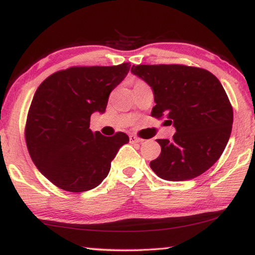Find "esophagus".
<instances>
[{"label": "esophagus", "instance_id": "1", "mask_svg": "<svg viewBox=\"0 0 255 255\" xmlns=\"http://www.w3.org/2000/svg\"><path fill=\"white\" fill-rule=\"evenodd\" d=\"M142 141H144L142 139L135 137V135H133V134L130 135V142H132V144H141Z\"/></svg>", "mask_w": 255, "mask_h": 255}]
</instances>
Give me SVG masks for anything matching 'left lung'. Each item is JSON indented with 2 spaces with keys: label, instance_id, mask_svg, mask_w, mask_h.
Returning <instances> with one entry per match:
<instances>
[{
  "label": "left lung",
  "instance_id": "1",
  "mask_svg": "<svg viewBox=\"0 0 255 255\" xmlns=\"http://www.w3.org/2000/svg\"><path fill=\"white\" fill-rule=\"evenodd\" d=\"M131 73L151 87L152 116H167L173 139H158L161 153L149 162L167 181L200 176L221 158L233 124V110L222 83L210 72L183 65H138Z\"/></svg>",
  "mask_w": 255,
  "mask_h": 255
}]
</instances>
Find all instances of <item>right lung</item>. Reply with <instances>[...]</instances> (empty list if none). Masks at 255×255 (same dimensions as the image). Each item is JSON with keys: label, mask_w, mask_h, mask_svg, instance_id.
<instances>
[{"label": "right lung", "mask_w": 255, "mask_h": 255, "mask_svg": "<svg viewBox=\"0 0 255 255\" xmlns=\"http://www.w3.org/2000/svg\"><path fill=\"white\" fill-rule=\"evenodd\" d=\"M130 64L72 67L54 73L34 93L25 139L39 172L55 186L82 193L99 186L128 137H106L89 128L94 113L104 114L109 95L125 79Z\"/></svg>", "instance_id": "obj_1"}]
</instances>
